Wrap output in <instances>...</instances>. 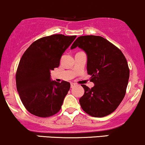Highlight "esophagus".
I'll return each mask as SVG.
<instances>
[{
	"mask_svg": "<svg viewBox=\"0 0 145 145\" xmlns=\"http://www.w3.org/2000/svg\"><path fill=\"white\" fill-rule=\"evenodd\" d=\"M74 86H75V84H74V83H71V88H74Z\"/></svg>",
	"mask_w": 145,
	"mask_h": 145,
	"instance_id": "34e87169",
	"label": "esophagus"
}]
</instances>
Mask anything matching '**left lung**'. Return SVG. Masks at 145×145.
<instances>
[{"label": "left lung", "instance_id": "1", "mask_svg": "<svg viewBox=\"0 0 145 145\" xmlns=\"http://www.w3.org/2000/svg\"><path fill=\"white\" fill-rule=\"evenodd\" d=\"M80 47L87 54V72L91 89H84L80 98L82 110L94 117H103L112 113L126 94L129 68L126 57L115 45L101 36L84 35L76 39L71 49Z\"/></svg>", "mask_w": 145, "mask_h": 145}]
</instances>
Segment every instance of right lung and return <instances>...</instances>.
<instances>
[{
  "label": "right lung",
  "instance_id": "right-lung-1",
  "mask_svg": "<svg viewBox=\"0 0 145 145\" xmlns=\"http://www.w3.org/2000/svg\"><path fill=\"white\" fill-rule=\"evenodd\" d=\"M76 35L54 34L35 40L25 51L16 72V84L25 108L39 117L56 114L71 87L68 82L50 80V71L58 68L65 50Z\"/></svg>",
  "mask_w": 145,
  "mask_h": 145
}]
</instances>
